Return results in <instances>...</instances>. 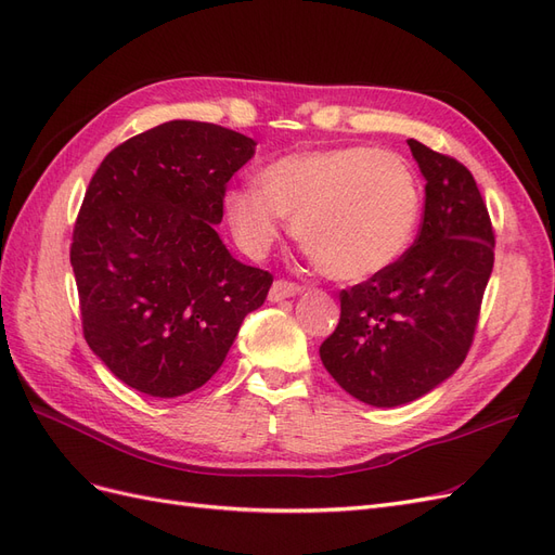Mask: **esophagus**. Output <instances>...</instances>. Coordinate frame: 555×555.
I'll use <instances>...</instances> for the list:
<instances>
[{
    "instance_id": "1",
    "label": "esophagus",
    "mask_w": 555,
    "mask_h": 555,
    "mask_svg": "<svg viewBox=\"0 0 555 555\" xmlns=\"http://www.w3.org/2000/svg\"><path fill=\"white\" fill-rule=\"evenodd\" d=\"M296 294H300L298 284L287 282V280H275L271 292H268V300H271V304H280V300L292 298V296H296Z\"/></svg>"
}]
</instances>
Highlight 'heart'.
<instances>
[{
  "label": "heart",
  "instance_id": "obj_1",
  "mask_svg": "<svg viewBox=\"0 0 555 555\" xmlns=\"http://www.w3.org/2000/svg\"><path fill=\"white\" fill-rule=\"evenodd\" d=\"M259 184L227 192V220L251 257L266 255L294 217V233L333 280L363 282L391 268L414 241L422 184L391 150L340 145L284 155Z\"/></svg>",
  "mask_w": 555,
  "mask_h": 555
}]
</instances>
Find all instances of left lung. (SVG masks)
Here are the masks:
<instances>
[{"instance_id": "left-lung-1", "label": "left lung", "mask_w": 555, "mask_h": 555, "mask_svg": "<svg viewBox=\"0 0 555 555\" xmlns=\"http://www.w3.org/2000/svg\"><path fill=\"white\" fill-rule=\"evenodd\" d=\"M408 145L426 178L422 231L391 268L340 292V322L319 347L331 377L373 408L408 405L459 371L493 271L495 236L473 173Z\"/></svg>"}]
</instances>
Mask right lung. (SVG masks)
Instances as JSON below:
<instances>
[{"label": "right lung", "instance_id": "1", "mask_svg": "<svg viewBox=\"0 0 555 555\" xmlns=\"http://www.w3.org/2000/svg\"><path fill=\"white\" fill-rule=\"evenodd\" d=\"M255 147L220 125L171 120L117 145L92 176L72 243L82 333L131 389L196 391L263 306L273 275L233 259L215 231Z\"/></svg>", "mask_w": 555, "mask_h": 555}]
</instances>
